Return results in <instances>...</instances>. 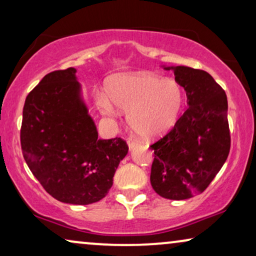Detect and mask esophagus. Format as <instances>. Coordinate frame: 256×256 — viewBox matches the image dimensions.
<instances>
[{"label": "esophagus", "instance_id": "obj_1", "mask_svg": "<svg viewBox=\"0 0 256 256\" xmlns=\"http://www.w3.org/2000/svg\"><path fill=\"white\" fill-rule=\"evenodd\" d=\"M138 146V143L136 141H132V140H128V146H129V150H132L136 146Z\"/></svg>", "mask_w": 256, "mask_h": 256}]
</instances>
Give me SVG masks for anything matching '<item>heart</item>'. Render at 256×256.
<instances>
[{"mask_svg":"<svg viewBox=\"0 0 256 256\" xmlns=\"http://www.w3.org/2000/svg\"><path fill=\"white\" fill-rule=\"evenodd\" d=\"M106 90L96 96L99 110L110 116L128 112L130 128L146 140L169 132L184 104V90L176 80L146 72L112 76Z\"/></svg>","mask_w":256,"mask_h":256,"instance_id":"obj_1","label":"heart"}]
</instances>
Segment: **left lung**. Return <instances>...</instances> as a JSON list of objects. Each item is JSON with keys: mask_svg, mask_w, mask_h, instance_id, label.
<instances>
[{"mask_svg": "<svg viewBox=\"0 0 256 256\" xmlns=\"http://www.w3.org/2000/svg\"><path fill=\"white\" fill-rule=\"evenodd\" d=\"M184 87L188 108L166 136L150 146V183L157 194L183 200L202 194L226 162L230 148L227 96L211 74L188 66H163Z\"/></svg>", "mask_w": 256, "mask_h": 256, "instance_id": "obj_1", "label": "left lung"}]
</instances>
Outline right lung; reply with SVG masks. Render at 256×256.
<instances>
[{
    "label": "right lung",
    "mask_w": 256,
    "mask_h": 256,
    "mask_svg": "<svg viewBox=\"0 0 256 256\" xmlns=\"http://www.w3.org/2000/svg\"><path fill=\"white\" fill-rule=\"evenodd\" d=\"M76 72L68 68L48 73L28 94L20 146L48 194L66 204L88 205L108 194L128 146L120 138H98Z\"/></svg>",
    "instance_id": "add662e5"
}]
</instances>
